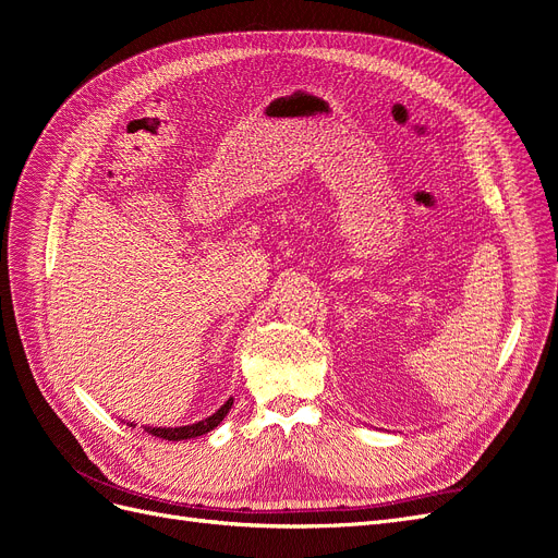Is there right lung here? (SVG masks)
Masks as SVG:
<instances>
[{
  "label": "right lung",
  "instance_id": "add662e5",
  "mask_svg": "<svg viewBox=\"0 0 558 558\" xmlns=\"http://www.w3.org/2000/svg\"><path fill=\"white\" fill-rule=\"evenodd\" d=\"M232 408V398L221 404L218 408V412H214L211 416L197 421V424H191V426H179V428H144L148 435H156V437H162V440H170V442H177V440H191V437H197V435H205L209 430H214L221 421L226 418V414L230 412Z\"/></svg>",
  "mask_w": 558,
  "mask_h": 558
}]
</instances>
